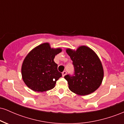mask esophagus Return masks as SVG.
<instances>
[{"label": "esophagus", "instance_id": "34e87169", "mask_svg": "<svg viewBox=\"0 0 124 124\" xmlns=\"http://www.w3.org/2000/svg\"><path fill=\"white\" fill-rule=\"evenodd\" d=\"M62 76L64 77L65 76V75H66V71H63V72H62Z\"/></svg>", "mask_w": 124, "mask_h": 124}]
</instances>
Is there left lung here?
Returning a JSON list of instances; mask_svg holds the SVG:
<instances>
[{"mask_svg":"<svg viewBox=\"0 0 124 124\" xmlns=\"http://www.w3.org/2000/svg\"><path fill=\"white\" fill-rule=\"evenodd\" d=\"M66 51L75 68V76L64 77L69 89L80 96L93 93L100 86L104 78L103 67L98 55L85 45L79 46L76 50L67 48Z\"/></svg>","mask_w":124,"mask_h":124,"instance_id":"8db88e82","label":"left lung"}]
</instances>
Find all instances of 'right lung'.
Returning <instances> with one entry per match:
<instances>
[{"label": "right lung", "instance_id": "right-lung-1", "mask_svg": "<svg viewBox=\"0 0 124 124\" xmlns=\"http://www.w3.org/2000/svg\"><path fill=\"white\" fill-rule=\"evenodd\" d=\"M62 51L60 48H51L50 44L45 42L33 48L27 55L21 66V75L28 87L37 92L53 89L62 76L54 59Z\"/></svg>", "mask_w": 124, "mask_h": 124}]
</instances>
